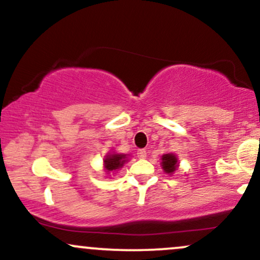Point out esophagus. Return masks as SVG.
<instances>
[{
	"mask_svg": "<svg viewBox=\"0 0 260 260\" xmlns=\"http://www.w3.org/2000/svg\"><path fill=\"white\" fill-rule=\"evenodd\" d=\"M137 156H138L139 159H145V157H147V150H145V149H139V150L137 151Z\"/></svg>",
	"mask_w": 260,
	"mask_h": 260,
	"instance_id": "esophagus-1",
	"label": "esophagus"
}]
</instances>
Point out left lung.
Here are the masks:
<instances>
[{
    "label": "left lung",
    "instance_id": "obj_1",
    "mask_svg": "<svg viewBox=\"0 0 260 260\" xmlns=\"http://www.w3.org/2000/svg\"><path fill=\"white\" fill-rule=\"evenodd\" d=\"M161 166H162L164 171L166 172V174H170L171 175L172 172L176 171V169H177L178 166V160H177V156H176L175 154H165L161 156Z\"/></svg>",
    "mask_w": 260,
    "mask_h": 260
}]
</instances>
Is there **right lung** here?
<instances>
[{"mask_svg":"<svg viewBox=\"0 0 260 260\" xmlns=\"http://www.w3.org/2000/svg\"><path fill=\"white\" fill-rule=\"evenodd\" d=\"M126 155L123 154H107L104 159V166H105L106 172H113L116 170L121 169L123 166V164L126 162Z\"/></svg>","mask_w":260,"mask_h":260,"instance_id":"obj_1","label":"right lung"}]
</instances>
